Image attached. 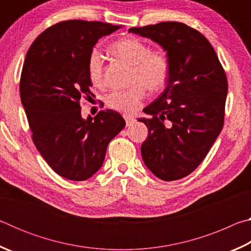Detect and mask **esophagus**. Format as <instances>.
<instances>
[{"mask_svg":"<svg viewBox=\"0 0 251 251\" xmlns=\"http://www.w3.org/2000/svg\"><path fill=\"white\" fill-rule=\"evenodd\" d=\"M124 120L126 122V126H130L135 123V118L130 115H124Z\"/></svg>","mask_w":251,"mask_h":251,"instance_id":"34e87169","label":"esophagus"}]
</instances>
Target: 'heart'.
Instances as JSON below:
<instances>
[{
	"label": "heart",
	"mask_w": 251,
	"mask_h": 251,
	"mask_svg": "<svg viewBox=\"0 0 251 251\" xmlns=\"http://www.w3.org/2000/svg\"><path fill=\"white\" fill-rule=\"evenodd\" d=\"M109 52L133 66L130 82L136 83L128 90L109 93L105 100L109 108L123 113L135 112L145 99L146 87L151 91H157L166 84L171 66L166 54L161 50H151L144 42L126 37L110 45ZM87 73L95 86H103L104 63L97 50H93L88 55Z\"/></svg>",
	"instance_id": "b5f03b06"
}]
</instances>
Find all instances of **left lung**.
I'll list each match as a JSON object with an SVG mask.
<instances>
[{"mask_svg":"<svg viewBox=\"0 0 251 251\" xmlns=\"http://www.w3.org/2000/svg\"><path fill=\"white\" fill-rule=\"evenodd\" d=\"M158 43L171 66L167 86L139 118L148 137L141 152L147 168L165 181L196 169L223 129L228 92L226 73L214 48L197 29L179 22L131 27Z\"/></svg>","mask_w":251,"mask_h":251,"instance_id":"8db88e82","label":"left lung"}]
</instances>
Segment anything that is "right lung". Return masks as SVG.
<instances>
[{"label":"right lung","mask_w":251,"mask_h":251,"mask_svg":"<svg viewBox=\"0 0 251 251\" xmlns=\"http://www.w3.org/2000/svg\"><path fill=\"white\" fill-rule=\"evenodd\" d=\"M118 28L121 25L63 21L41 33L25 57L20 95L34 145L66 179L82 181L94 175L109 142L125 127L124 118L113 109L84 120L79 103L94 96L88 55L100 37Z\"/></svg>","instance_id":"1"}]
</instances>
